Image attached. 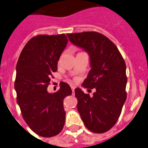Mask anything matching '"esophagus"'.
Here are the masks:
<instances>
[{"mask_svg": "<svg viewBox=\"0 0 148 148\" xmlns=\"http://www.w3.org/2000/svg\"><path fill=\"white\" fill-rule=\"evenodd\" d=\"M71 90H72L73 94H74V87H71Z\"/></svg>", "mask_w": 148, "mask_h": 148, "instance_id": "34e87169", "label": "esophagus"}]
</instances>
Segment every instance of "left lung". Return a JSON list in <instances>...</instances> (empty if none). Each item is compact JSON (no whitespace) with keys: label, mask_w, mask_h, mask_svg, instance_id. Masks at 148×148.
I'll return each mask as SVG.
<instances>
[{"label":"left lung","mask_w":148,"mask_h":148,"mask_svg":"<svg viewBox=\"0 0 148 148\" xmlns=\"http://www.w3.org/2000/svg\"><path fill=\"white\" fill-rule=\"evenodd\" d=\"M67 36L71 43L89 53L91 69L82 85L96 89L90 97L76 88L77 110L90 132H108L118 121L126 100V66L123 58L114 43L99 32L86 31Z\"/></svg>","instance_id":"8db88e82"}]
</instances>
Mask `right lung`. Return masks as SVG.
<instances>
[{
	"instance_id": "add662e5",
	"label": "right lung",
	"mask_w": 148,
	"mask_h": 148,
	"mask_svg": "<svg viewBox=\"0 0 148 148\" xmlns=\"http://www.w3.org/2000/svg\"><path fill=\"white\" fill-rule=\"evenodd\" d=\"M67 43L63 34L36 36L27 41L16 63V102L30 129L44 137L56 136L64 126L63 102L71 95V88L61 82L57 92L49 93L47 87Z\"/></svg>"
}]
</instances>
